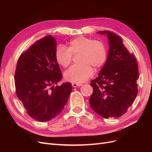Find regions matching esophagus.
Wrapping results in <instances>:
<instances>
[{"instance_id": "esophagus-1", "label": "esophagus", "mask_w": 152, "mask_h": 152, "mask_svg": "<svg viewBox=\"0 0 152 152\" xmlns=\"http://www.w3.org/2000/svg\"><path fill=\"white\" fill-rule=\"evenodd\" d=\"M72 85L73 87H80V86H82V84H78V83H72Z\"/></svg>"}]
</instances>
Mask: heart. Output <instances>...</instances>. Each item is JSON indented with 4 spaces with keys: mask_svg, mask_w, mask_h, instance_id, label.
<instances>
[{
    "mask_svg": "<svg viewBox=\"0 0 152 152\" xmlns=\"http://www.w3.org/2000/svg\"><path fill=\"white\" fill-rule=\"evenodd\" d=\"M79 55L78 62L65 73V79L73 83L80 84L93 75V68L98 70L107 59V49L101 40H93L84 36L72 40L68 48L59 45L55 52L56 61L63 67L70 65L73 55Z\"/></svg>",
    "mask_w": 152,
    "mask_h": 152,
    "instance_id": "heart-1",
    "label": "heart"
}]
</instances>
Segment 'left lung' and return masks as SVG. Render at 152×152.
Returning a JSON list of instances; mask_svg holds the SVG:
<instances>
[{"label": "left lung", "mask_w": 152, "mask_h": 152, "mask_svg": "<svg viewBox=\"0 0 152 152\" xmlns=\"http://www.w3.org/2000/svg\"><path fill=\"white\" fill-rule=\"evenodd\" d=\"M98 33L107 34L110 48L104 65L90 84L93 93L89 104L99 116L117 118L127 112L137 94L138 66L120 37L107 30Z\"/></svg>", "instance_id": "8db88e82"}]
</instances>
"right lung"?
Here are the masks:
<instances>
[{"instance_id": "1", "label": "right lung", "mask_w": 152, "mask_h": 152, "mask_svg": "<svg viewBox=\"0 0 152 152\" xmlns=\"http://www.w3.org/2000/svg\"><path fill=\"white\" fill-rule=\"evenodd\" d=\"M56 42L45 36L21 53L15 75L16 93L29 115L46 122L60 113L67 103L72 86L57 84L62 73L55 58Z\"/></svg>"}]
</instances>
